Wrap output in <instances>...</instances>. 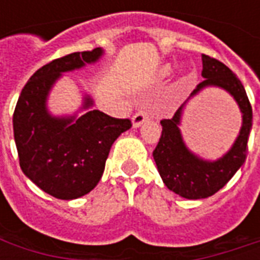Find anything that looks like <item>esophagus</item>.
Listing matches in <instances>:
<instances>
[{
  "instance_id": "1",
  "label": "esophagus",
  "mask_w": 260,
  "mask_h": 260,
  "mask_svg": "<svg viewBox=\"0 0 260 260\" xmlns=\"http://www.w3.org/2000/svg\"><path fill=\"white\" fill-rule=\"evenodd\" d=\"M150 118V113H149V110H146V108H141L138 113L134 115V118H132V124H134V126H141L146 119Z\"/></svg>"
}]
</instances>
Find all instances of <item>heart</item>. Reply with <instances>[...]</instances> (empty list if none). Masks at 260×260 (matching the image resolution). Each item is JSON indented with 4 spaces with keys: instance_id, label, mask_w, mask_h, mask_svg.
Here are the masks:
<instances>
[{
    "instance_id": "b5f03b06",
    "label": "heart",
    "mask_w": 260,
    "mask_h": 260,
    "mask_svg": "<svg viewBox=\"0 0 260 260\" xmlns=\"http://www.w3.org/2000/svg\"><path fill=\"white\" fill-rule=\"evenodd\" d=\"M169 71H170V67H166V68H164V74H169Z\"/></svg>"
}]
</instances>
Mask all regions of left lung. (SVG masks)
I'll use <instances>...</instances> for the list:
<instances>
[{"instance_id":"left-lung-1","label":"left lung","mask_w":260,"mask_h":260,"mask_svg":"<svg viewBox=\"0 0 260 260\" xmlns=\"http://www.w3.org/2000/svg\"><path fill=\"white\" fill-rule=\"evenodd\" d=\"M203 82L191 93L196 95L205 87L214 85L230 92L240 107L243 126L240 135L229 152L217 160H205L186 147L179 131L182 111L187 100L175 111L174 117L161 119V136L153 152L161 180L177 195L186 199H203L220 191L238 171L246 158V145L252 128V107L241 80L218 59L202 54ZM189 100V99H188Z\"/></svg>"}]
</instances>
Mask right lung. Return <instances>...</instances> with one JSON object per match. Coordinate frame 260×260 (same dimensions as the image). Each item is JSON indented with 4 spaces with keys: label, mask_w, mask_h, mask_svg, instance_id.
Masks as SVG:
<instances>
[{
    "label": "right lung",
    "mask_w": 260,
    "mask_h": 260,
    "mask_svg": "<svg viewBox=\"0 0 260 260\" xmlns=\"http://www.w3.org/2000/svg\"><path fill=\"white\" fill-rule=\"evenodd\" d=\"M102 48L72 53L37 69L20 91L14 113V136L20 169L40 189L57 199L71 201L86 195L99 184L110 149L129 119L113 118L99 110L78 117H54L47 97L64 72L94 64ZM86 96L82 110L93 107Z\"/></svg>",
    "instance_id": "obj_1"
}]
</instances>
